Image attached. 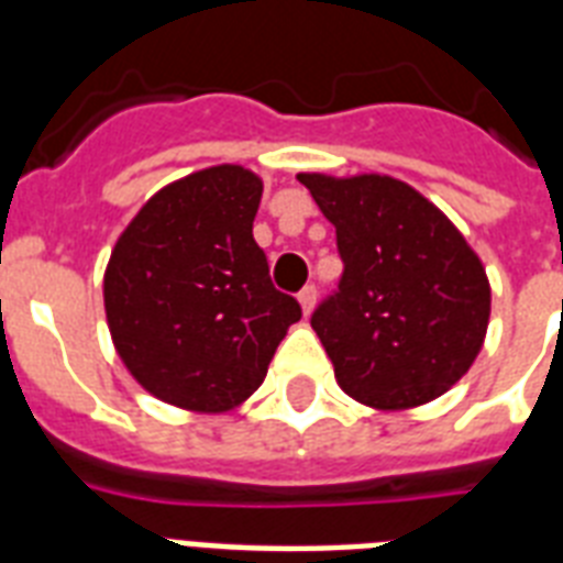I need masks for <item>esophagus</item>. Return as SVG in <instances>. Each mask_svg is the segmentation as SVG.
Instances as JSON below:
<instances>
[{
  "label": "esophagus",
  "instance_id": "1",
  "mask_svg": "<svg viewBox=\"0 0 563 563\" xmlns=\"http://www.w3.org/2000/svg\"><path fill=\"white\" fill-rule=\"evenodd\" d=\"M316 298H318L316 286H312V283H307V286H303V289H300V295H298L300 309H303V316H309V312L316 309Z\"/></svg>",
  "mask_w": 563,
  "mask_h": 563
}]
</instances>
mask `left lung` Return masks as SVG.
I'll use <instances>...</instances> for the list:
<instances>
[{
    "label": "left lung",
    "instance_id": "8db88e82",
    "mask_svg": "<svg viewBox=\"0 0 563 563\" xmlns=\"http://www.w3.org/2000/svg\"><path fill=\"white\" fill-rule=\"evenodd\" d=\"M298 180L335 228L344 272L312 330L353 400L383 411L435 400L479 356L490 318L485 265L453 221L388 175Z\"/></svg>",
    "mask_w": 563,
    "mask_h": 563
}]
</instances>
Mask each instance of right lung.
<instances>
[{
    "label": "right lung",
    "mask_w": 563,
    "mask_h": 563,
    "mask_svg": "<svg viewBox=\"0 0 563 563\" xmlns=\"http://www.w3.org/2000/svg\"><path fill=\"white\" fill-rule=\"evenodd\" d=\"M263 180L210 166L152 195L104 272V312L136 383L178 409H236L263 385L300 303L254 242Z\"/></svg>",
    "instance_id": "1"
}]
</instances>
